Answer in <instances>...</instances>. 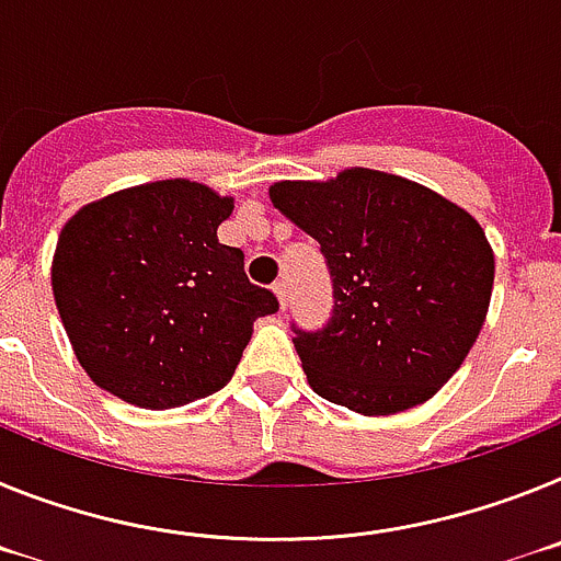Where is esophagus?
<instances>
[{"label":"esophagus","instance_id":"34e87169","mask_svg":"<svg viewBox=\"0 0 561 561\" xmlns=\"http://www.w3.org/2000/svg\"><path fill=\"white\" fill-rule=\"evenodd\" d=\"M274 294L279 296V305H282V310H285L287 308V279L285 276L274 282Z\"/></svg>","mask_w":561,"mask_h":561}]
</instances>
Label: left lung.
<instances>
[{"instance_id": "left-lung-1", "label": "left lung", "mask_w": 561, "mask_h": 561, "mask_svg": "<svg viewBox=\"0 0 561 561\" xmlns=\"http://www.w3.org/2000/svg\"><path fill=\"white\" fill-rule=\"evenodd\" d=\"M271 199L321 245L333 313L294 330L316 396L362 415L428 401L469 355L494 285V253L471 214L373 169L330 183H276Z\"/></svg>"}]
</instances>
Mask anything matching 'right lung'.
<instances>
[{
    "instance_id": "obj_1",
    "label": "right lung",
    "mask_w": 561,
    "mask_h": 561,
    "mask_svg": "<svg viewBox=\"0 0 561 561\" xmlns=\"http://www.w3.org/2000/svg\"><path fill=\"white\" fill-rule=\"evenodd\" d=\"M233 203L192 180H160L90 203L65 226L53 294L78 362L101 389L172 409L231 381L274 290L217 226Z\"/></svg>"
}]
</instances>
